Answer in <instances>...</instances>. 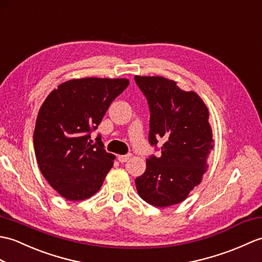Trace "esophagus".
<instances>
[{"label": "esophagus", "instance_id": "34e87169", "mask_svg": "<svg viewBox=\"0 0 262 262\" xmlns=\"http://www.w3.org/2000/svg\"><path fill=\"white\" fill-rule=\"evenodd\" d=\"M132 157L130 154H127V155H119L117 159L120 163H126L127 161H129V159Z\"/></svg>", "mask_w": 262, "mask_h": 262}]
</instances>
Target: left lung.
<instances>
[{"instance_id": "8db88e82", "label": "left lung", "mask_w": 262, "mask_h": 262, "mask_svg": "<svg viewBox=\"0 0 262 262\" xmlns=\"http://www.w3.org/2000/svg\"><path fill=\"white\" fill-rule=\"evenodd\" d=\"M148 101L150 145L162 138L161 157L146 160V171L135 180L145 202L166 208L184 201L208 168L213 149L209 111L194 91L182 90L167 78L135 76Z\"/></svg>"}]
</instances>
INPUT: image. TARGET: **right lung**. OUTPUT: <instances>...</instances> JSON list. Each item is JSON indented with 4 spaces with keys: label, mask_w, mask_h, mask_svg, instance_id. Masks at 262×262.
<instances>
[{
    "label": "right lung",
    "mask_w": 262,
    "mask_h": 262,
    "mask_svg": "<svg viewBox=\"0 0 262 262\" xmlns=\"http://www.w3.org/2000/svg\"><path fill=\"white\" fill-rule=\"evenodd\" d=\"M129 84L128 79H71L53 89L36 118L33 145L40 171L69 201H82L100 190L115 155L100 137L91 144L108 107Z\"/></svg>",
    "instance_id": "1"
}]
</instances>
